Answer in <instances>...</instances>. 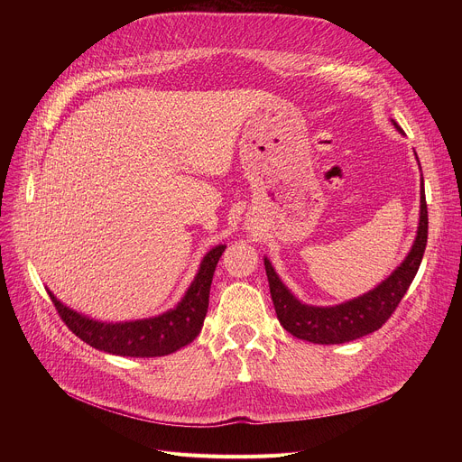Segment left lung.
I'll return each mask as SVG.
<instances>
[{"mask_svg":"<svg viewBox=\"0 0 462 462\" xmlns=\"http://www.w3.org/2000/svg\"><path fill=\"white\" fill-rule=\"evenodd\" d=\"M427 232L429 215L425 190L421 189L420 228L414 247H411L406 260L382 284L371 290L369 294L337 307H309L300 303L281 282L270 260L263 258L265 275H268L270 292L279 322L288 333L317 345H341L380 329L390 320L420 270L427 247Z\"/></svg>","mask_w":462,"mask_h":462,"instance_id":"8db88e82","label":"left lung"}]
</instances>
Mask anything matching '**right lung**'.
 <instances>
[{
	"mask_svg": "<svg viewBox=\"0 0 462 462\" xmlns=\"http://www.w3.org/2000/svg\"><path fill=\"white\" fill-rule=\"evenodd\" d=\"M223 253L225 245L211 249L204 256L200 270L181 303L174 310L148 320L121 324L97 322L60 303L52 292H48V296H51L65 326L89 346L116 356L161 357L192 343L200 333L209 305L213 273Z\"/></svg>",
	"mask_w": 462,
	"mask_h": 462,
	"instance_id": "add662e5",
	"label": "right lung"
}]
</instances>
